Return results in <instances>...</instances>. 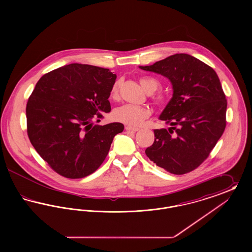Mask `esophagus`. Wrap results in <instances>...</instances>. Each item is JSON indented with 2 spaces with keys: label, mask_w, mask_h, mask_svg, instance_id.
Returning a JSON list of instances; mask_svg holds the SVG:
<instances>
[{
  "label": "esophagus",
  "mask_w": 252,
  "mask_h": 252,
  "mask_svg": "<svg viewBox=\"0 0 252 252\" xmlns=\"http://www.w3.org/2000/svg\"><path fill=\"white\" fill-rule=\"evenodd\" d=\"M125 128H126V130H127V131L136 132L139 130L138 127H133V126H126Z\"/></svg>",
  "instance_id": "1"
}]
</instances>
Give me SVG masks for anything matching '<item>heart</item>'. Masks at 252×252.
Instances as JSON below:
<instances>
[{
    "label": "heart",
    "mask_w": 252,
    "mask_h": 252,
    "mask_svg": "<svg viewBox=\"0 0 252 252\" xmlns=\"http://www.w3.org/2000/svg\"><path fill=\"white\" fill-rule=\"evenodd\" d=\"M140 82L147 93H154L160 87V82L154 77L144 76L140 79ZM120 81H115L111 86L109 96L111 99H117L119 96ZM155 100L159 104H164L167 101V96L163 94H158L155 96ZM150 114L149 109L142 106H136L131 104L123 105L119 108H115L113 111L114 120L124 123L129 126H136L141 124Z\"/></svg>",
    "instance_id": "1"
}]
</instances>
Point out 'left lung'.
Here are the masks:
<instances>
[{
	"label": "left lung",
	"mask_w": 252,
	"mask_h": 252,
	"mask_svg": "<svg viewBox=\"0 0 252 252\" xmlns=\"http://www.w3.org/2000/svg\"><path fill=\"white\" fill-rule=\"evenodd\" d=\"M140 68L167 77L174 92L159 116L172 127L155 129L145 154L171 174L189 173L209 157L225 130L227 99L220 80L212 67L187 54Z\"/></svg>",
	"instance_id": "obj_1"
}]
</instances>
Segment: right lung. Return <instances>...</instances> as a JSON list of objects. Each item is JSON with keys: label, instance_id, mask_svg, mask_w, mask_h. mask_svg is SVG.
Listing matches in <instances>:
<instances>
[{"label": "right lung", "instance_id": "1", "mask_svg": "<svg viewBox=\"0 0 252 252\" xmlns=\"http://www.w3.org/2000/svg\"><path fill=\"white\" fill-rule=\"evenodd\" d=\"M116 74L108 69L72 63L45 73L26 105L27 134L36 152L55 172L85 178L99 168L121 123L93 126L110 111Z\"/></svg>", "mask_w": 252, "mask_h": 252}]
</instances>
